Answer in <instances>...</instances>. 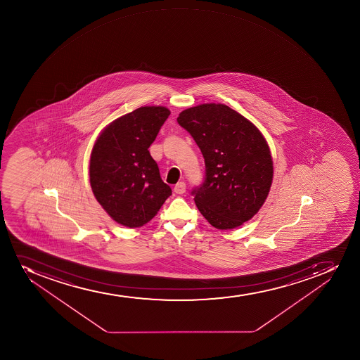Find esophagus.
I'll use <instances>...</instances> for the list:
<instances>
[{"label":"esophagus","instance_id":"1","mask_svg":"<svg viewBox=\"0 0 360 360\" xmlns=\"http://www.w3.org/2000/svg\"><path fill=\"white\" fill-rule=\"evenodd\" d=\"M186 183L184 182H179L174 186V191L176 193H178V195H183V193H186Z\"/></svg>","mask_w":360,"mask_h":360}]
</instances>
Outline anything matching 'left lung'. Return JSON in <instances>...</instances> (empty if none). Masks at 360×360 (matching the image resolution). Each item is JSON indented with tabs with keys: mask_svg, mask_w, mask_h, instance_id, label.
I'll return each mask as SVG.
<instances>
[{
	"mask_svg": "<svg viewBox=\"0 0 360 360\" xmlns=\"http://www.w3.org/2000/svg\"><path fill=\"white\" fill-rule=\"evenodd\" d=\"M178 124L193 136L205 163V177L191 195L214 228H237L258 212L270 191L274 167L259 130L224 104L182 111Z\"/></svg>",
	"mask_w": 360,
	"mask_h": 360,
	"instance_id": "obj_1",
	"label": "left lung"
}]
</instances>
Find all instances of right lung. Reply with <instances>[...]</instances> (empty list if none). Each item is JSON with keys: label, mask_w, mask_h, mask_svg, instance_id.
I'll list each match as a JSON object with an SVG mask.
<instances>
[{"label": "right lung", "mask_w": 360, "mask_h": 360, "mask_svg": "<svg viewBox=\"0 0 360 360\" xmlns=\"http://www.w3.org/2000/svg\"><path fill=\"white\" fill-rule=\"evenodd\" d=\"M170 111L142 107L104 129L90 158V184L97 202L114 221L139 228L155 217L170 186L149 153Z\"/></svg>", "instance_id": "1"}]
</instances>
